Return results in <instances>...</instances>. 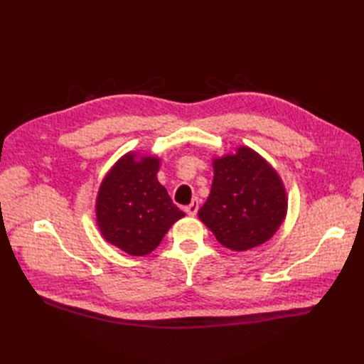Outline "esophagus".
Listing matches in <instances>:
<instances>
[{"instance_id":"34e87169","label":"esophagus","mask_w":364,"mask_h":364,"mask_svg":"<svg viewBox=\"0 0 364 364\" xmlns=\"http://www.w3.org/2000/svg\"><path fill=\"white\" fill-rule=\"evenodd\" d=\"M198 206H200V202L196 198V200H192V202L186 208H184V211H186L189 215H196L198 211Z\"/></svg>"}]
</instances>
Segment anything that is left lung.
Instances as JSON below:
<instances>
[{"label":"left lung","mask_w":364,"mask_h":364,"mask_svg":"<svg viewBox=\"0 0 364 364\" xmlns=\"http://www.w3.org/2000/svg\"><path fill=\"white\" fill-rule=\"evenodd\" d=\"M210 197L198 218L230 250L264 244L286 215L288 198L275 170L249 146L215 158Z\"/></svg>","instance_id":"obj_1"}]
</instances>
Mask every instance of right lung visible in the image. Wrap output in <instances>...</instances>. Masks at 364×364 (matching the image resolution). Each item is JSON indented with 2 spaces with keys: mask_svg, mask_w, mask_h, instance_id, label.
<instances>
[{
  "mask_svg": "<svg viewBox=\"0 0 364 364\" xmlns=\"http://www.w3.org/2000/svg\"><path fill=\"white\" fill-rule=\"evenodd\" d=\"M159 159L128 153L105 176L97 197V223L107 242L144 257L184 213L158 181Z\"/></svg>",
  "mask_w": 364,
  "mask_h": 364,
  "instance_id": "add662e5",
  "label": "right lung"
}]
</instances>
